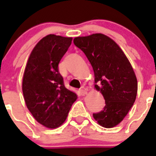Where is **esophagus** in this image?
I'll use <instances>...</instances> for the list:
<instances>
[{
	"mask_svg": "<svg viewBox=\"0 0 156 156\" xmlns=\"http://www.w3.org/2000/svg\"><path fill=\"white\" fill-rule=\"evenodd\" d=\"M80 93L81 94V95L87 94V89H86V88H83V89H80Z\"/></svg>",
	"mask_w": 156,
	"mask_h": 156,
	"instance_id": "1",
	"label": "esophagus"
}]
</instances>
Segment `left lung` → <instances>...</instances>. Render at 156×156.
<instances>
[{
    "label": "left lung",
    "instance_id": "obj_1",
    "mask_svg": "<svg viewBox=\"0 0 156 156\" xmlns=\"http://www.w3.org/2000/svg\"><path fill=\"white\" fill-rule=\"evenodd\" d=\"M73 43L91 64L94 87L105 101L103 110L94 113V118L103 127L115 126L127 115L137 96V81L131 65L119 45L104 34L76 37Z\"/></svg>",
    "mask_w": 156,
    "mask_h": 156
}]
</instances>
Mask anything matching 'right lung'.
Segmentation results:
<instances>
[{
    "instance_id": "obj_1",
    "label": "right lung",
    "mask_w": 156,
    "mask_h": 156,
    "mask_svg": "<svg viewBox=\"0 0 156 156\" xmlns=\"http://www.w3.org/2000/svg\"><path fill=\"white\" fill-rule=\"evenodd\" d=\"M72 37L50 34L32 51L25 69V102L37 122L50 129L61 126L77 98L64 85L58 64L71 45Z\"/></svg>"
}]
</instances>
